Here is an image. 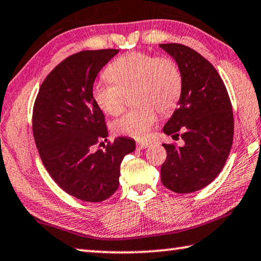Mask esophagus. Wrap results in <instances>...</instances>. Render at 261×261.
Masks as SVG:
<instances>
[{"label":"esophagus","mask_w":261,"mask_h":261,"mask_svg":"<svg viewBox=\"0 0 261 261\" xmlns=\"http://www.w3.org/2000/svg\"><path fill=\"white\" fill-rule=\"evenodd\" d=\"M149 145H150V142H147V141H145V142H139L138 143V149H141V150L147 149Z\"/></svg>","instance_id":"obj_1"}]
</instances>
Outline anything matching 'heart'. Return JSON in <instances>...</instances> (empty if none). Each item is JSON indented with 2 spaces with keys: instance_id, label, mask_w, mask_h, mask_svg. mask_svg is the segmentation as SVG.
<instances>
[{
  "instance_id": "heart-1",
  "label": "heart",
  "mask_w": 261,
  "mask_h": 261,
  "mask_svg": "<svg viewBox=\"0 0 261 261\" xmlns=\"http://www.w3.org/2000/svg\"><path fill=\"white\" fill-rule=\"evenodd\" d=\"M110 82L99 81L93 87V97L104 113L117 116L125 104L126 95L133 91V102L139 105L112 123L114 134L142 140L158 116L171 113L182 94V75L170 57L134 51L110 64L105 71Z\"/></svg>"
}]
</instances>
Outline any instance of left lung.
I'll list each match as a JSON object with an SVG mask.
<instances>
[{
    "instance_id": "left-lung-1",
    "label": "left lung",
    "mask_w": 261,
    "mask_h": 261,
    "mask_svg": "<svg viewBox=\"0 0 261 261\" xmlns=\"http://www.w3.org/2000/svg\"><path fill=\"white\" fill-rule=\"evenodd\" d=\"M159 47L171 55L182 75L179 108L164 126L166 135L179 136L182 147L163 144L167 157L162 182L176 194H189L211 184L225 166L234 136L229 95L216 68L194 49L180 43Z\"/></svg>"
}]
</instances>
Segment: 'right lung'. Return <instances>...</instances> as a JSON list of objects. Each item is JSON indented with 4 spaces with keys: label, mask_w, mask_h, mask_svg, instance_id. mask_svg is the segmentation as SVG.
<instances>
[{
    "label": "right lung",
    "mask_w": 261,
    "mask_h": 261,
    "mask_svg": "<svg viewBox=\"0 0 261 261\" xmlns=\"http://www.w3.org/2000/svg\"><path fill=\"white\" fill-rule=\"evenodd\" d=\"M118 53L85 50L64 59L42 82L33 108V135L45 170L65 193L85 202H102L116 193L122 159L135 150L129 138L93 150L108 136L93 97L94 81Z\"/></svg>",
    "instance_id": "right-lung-1"
}]
</instances>
